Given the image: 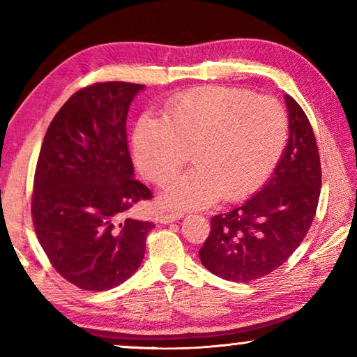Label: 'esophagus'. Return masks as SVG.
Masks as SVG:
<instances>
[{
    "instance_id": "esophagus-1",
    "label": "esophagus",
    "mask_w": 357,
    "mask_h": 357,
    "mask_svg": "<svg viewBox=\"0 0 357 357\" xmlns=\"http://www.w3.org/2000/svg\"><path fill=\"white\" fill-rule=\"evenodd\" d=\"M183 213H162L160 214V222L162 223H170L174 220H179L183 219Z\"/></svg>"
}]
</instances>
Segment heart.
Here are the masks:
<instances>
[{"instance_id":"obj_1","label":"heart","mask_w":357,"mask_h":357,"mask_svg":"<svg viewBox=\"0 0 357 357\" xmlns=\"http://www.w3.org/2000/svg\"><path fill=\"white\" fill-rule=\"evenodd\" d=\"M288 138L279 100L247 89L202 86L168 102L164 119L143 114L132 135L138 170L165 185L192 151L195 165L162 195L167 206L204 208L217 198L239 200L273 172Z\"/></svg>"}]
</instances>
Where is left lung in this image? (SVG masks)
I'll return each instance as SVG.
<instances>
[{
	"mask_svg": "<svg viewBox=\"0 0 357 357\" xmlns=\"http://www.w3.org/2000/svg\"><path fill=\"white\" fill-rule=\"evenodd\" d=\"M289 138L271 179L243 206L211 219L198 252L211 273L231 282H253L279 268L298 249L315 217L321 164L310 121L285 96Z\"/></svg>",
	"mask_w": 357,
	"mask_h": 357,
	"instance_id": "1",
	"label": "left lung"
}]
</instances>
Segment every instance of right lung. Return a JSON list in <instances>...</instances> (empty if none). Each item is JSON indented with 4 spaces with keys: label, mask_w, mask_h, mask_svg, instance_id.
<instances>
[{
    "label": "right lung",
    "mask_w": 357,
    "mask_h": 357,
    "mask_svg": "<svg viewBox=\"0 0 357 357\" xmlns=\"http://www.w3.org/2000/svg\"><path fill=\"white\" fill-rule=\"evenodd\" d=\"M143 88L104 82L72 94L48 126L36 165V234L53 268L86 291L128 280L154 228L128 215L153 198L134 178L126 134L130 102Z\"/></svg>",
    "instance_id": "add662e5"
}]
</instances>
